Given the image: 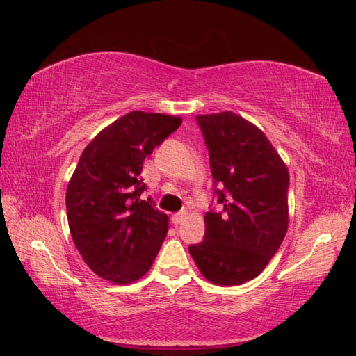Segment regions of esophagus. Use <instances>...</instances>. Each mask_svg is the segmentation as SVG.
<instances>
[{
	"label": "esophagus",
	"mask_w": 356,
	"mask_h": 356,
	"mask_svg": "<svg viewBox=\"0 0 356 356\" xmlns=\"http://www.w3.org/2000/svg\"><path fill=\"white\" fill-rule=\"evenodd\" d=\"M185 217H186V211H180V213H176V214L172 216V223L174 225H180V223L185 220Z\"/></svg>",
	"instance_id": "1"
}]
</instances>
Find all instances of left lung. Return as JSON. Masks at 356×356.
I'll return each mask as SVG.
<instances>
[{
	"instance_id": "8db88e82",
	"label": "left lung",
	"mask_w": 356,
	"mask_h": 356,
	"mask_svg": "<svg viewBox=\"0 0 356 356\" xmlns=\"http://www.w3.org/2000/svg\"><path fill=\"white\" fill-rule=\"evenodd\" d=\"M222 213H207L205 237L188 248L200 274L238 286L261 274L289 223V171L259 127L237 113L197 115Z\"/></svg>"
}]
</instances>
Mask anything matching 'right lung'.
Instances as JSON below:
<instances>
[{
    "instance_id": "1",
    "label": "right lung",
    "mask_w": 356,
    "mask_h": 356,
    "mask_svg": "<svg viewBox=\"0 0 356 356\" xmlns=\"http://www.w3.org/2000/svg\"><path fill=\"white\" fill-rule=\"evenodd\" d=\"M182 124L180 116L130 111L105 127L82 151L67 186L74 246L96 275L130 284L149 270L168 232V216L139 177L145 157Z\"/></svg>"
}]
</instances>
